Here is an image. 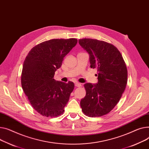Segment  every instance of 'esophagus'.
Wrapping results in <instances>:
<instances>
[{"mask_svg": "<svg viewBox=\"0 0 149 149\" xmlns=\"http://www.w3.org/2000/svg\"><path fill=\"white\" fill-rule=\"evenodd\" d=\"M75 86H77V87H80V86H81V84L79 83V82H76L75 83Z\"/></svg>", "mask_w": 149, "mask_h": 149, "instance_id": "obj_1", "label": "esophagus"}]
</instances>
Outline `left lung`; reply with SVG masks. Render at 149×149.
<instances>
[{
    "label": "left lung",
    "mask_w": 149,
    "mask_h": 149,
    "mask_svg": "<svg viewBox=\"0 0 149 149\" xmlns=\"http://www.w3.org/2000/svg\"><path fill=\"white\" fill-rule=\"evenodd\" d=\"M79 43L89 54L91 68L98 72L97 84H84L86 95L80 103L82 111L88 117L106 115L116 107L126 88V65L119 50L110 43L91 38L80 39Z\"/></svg>",
    "instance_id": "left-lung-1"
}]
</instances>
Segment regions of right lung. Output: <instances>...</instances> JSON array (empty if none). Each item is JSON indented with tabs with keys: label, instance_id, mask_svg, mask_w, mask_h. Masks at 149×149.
I'll return each instance as SVG.
<instances>
[{
	"label": "right lung",
	"instance_id": "add662e5",
	"mask_svg": "<svg viewBox=\"0 0 149 149\" xmlns=\"http://www.w3.org/2000/svg\"><path fill=\"white\" fill-rule=\"evenodd\" d=\"M77 42L76 38L52 39L33 47L23 63L22 86L33 108L47 117L62 115L74 85L54 79L64 58Z\"/></svg>",
	"mask_w": 149,
	"mask_h": 149
}]
</instances>
